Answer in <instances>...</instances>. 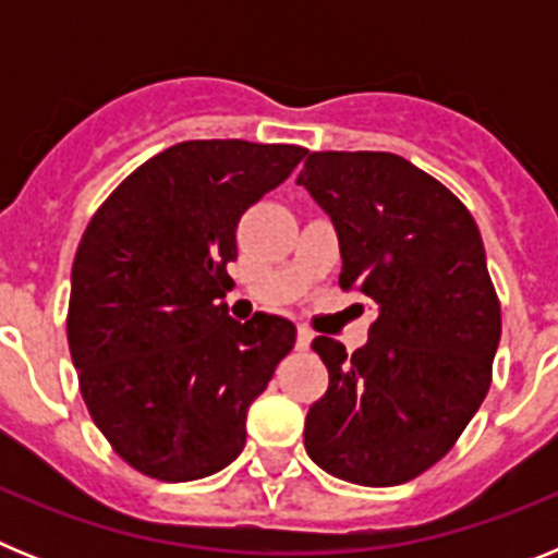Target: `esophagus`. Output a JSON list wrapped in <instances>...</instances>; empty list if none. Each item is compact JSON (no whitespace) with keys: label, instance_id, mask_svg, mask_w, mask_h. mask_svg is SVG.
I'll return each mask as SVG.
<instances>
[{"label":"esophagus","instance_id":"esophagus-1","mask_svg":"<svg viewBox=\"0 0 558 558\" xmlns=\"http://www.w3.org/2000/svg\"><path fill=\"white\" fill-rule=\"evenodd\" d=\"M310 343H313V329L310 327L295 329V349H310Z\"/></svg>","mask_w":558,"mask_h":558}]
</instances>
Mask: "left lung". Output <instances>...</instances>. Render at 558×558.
Wrapping results in <instances>:
<instances>
[{"label": "left lung", "instance_id": "obj_1", "mask_svg": "<svg viewBox=\"0 0 558 558\" xmlns=\"http://www.w3.org/2000/svg\"><path fill=\"white\" fill-rule=\"evenodd\" d=\"M299 184L332 218L338 284L377 304L352 357L313 340L329 388L307 411L304 447L360 486L408 483L441 461L492 386L500 302L470 209L393 153H310Z\"/></svg>", "mask_w": 558, "mask_h": 558}]
</instances>
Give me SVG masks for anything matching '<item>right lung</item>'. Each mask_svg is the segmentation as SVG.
<instances>
[{
  "label": "right lung",
  "instance_id": "1",
  "mask_svg": "<svg viewBox=\"0 0 558 558\" xmlns=\"http://www.w3.org/2000/svg\"><path fill=\"white\" fill-rule=\"evenodd\" d=\"M307 156L192 140L122 181L83 231L66 338L83 402L133 470L198 481L245 447V413L293 349L279 315L229 318L236 223Z\"/></svg>",
  "mask_w": 558,
  "mask_h": 558
}]
</instances>
